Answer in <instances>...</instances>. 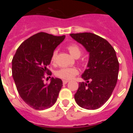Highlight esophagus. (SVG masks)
<instances>
[{"instance_id": "esophagus-1", "label": "esophagus", "mask_w": 133, "mask_h": 133, "mask_svg": "<svg viewBox=\"0 0 133 133\" xmlns=\"http://www.w3.org/2000/svg\"><path fill=\"white\" fill-rule=\"evenodd\" d=\"M68 82H69V81H66V80H64V81H63V83L64 84H66V83H67Z\"/></svg>"}]
</instances>
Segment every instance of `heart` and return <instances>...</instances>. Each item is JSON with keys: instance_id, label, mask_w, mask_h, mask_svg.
I'll list each match as a JSON object with an SVG mask.
<instances>
[{"instance_id": "b5f03b06", "label": "heart", "mask_w": 133, "mask_h": 133, "mask_svg": "<svg viewBox=\"0 0 133 133\" xmlns=\"http://www.w3.org/2000/svg\"><path fill=\"white\" fill-rule=\"evenodd\" d=\"M70 55L73 56L75 58H78L82 54V50L81 48L77 44H72L69 45L66 47ZM57 56V51L55 50L52 54L50 62L52 63H55ZM78 74V70L76 67H64L61 68L56 70L55 72V75L58 78L63 80H70L75 77Z\"/></svg>"}]
</instances>
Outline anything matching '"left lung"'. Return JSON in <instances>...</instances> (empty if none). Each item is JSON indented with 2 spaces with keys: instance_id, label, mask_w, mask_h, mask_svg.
Masks as SVG:
<instances>
[{
  "instance_id": "8db88e82",
  "label": "left lung",
  "mask_w": 133,
  "mask_h": 133,
  "mask_svg": "<svg viewBox=\"0 0 133 133\" xmlns=\"http://www.w3.org/2000/svg\"><path fill=\"white\" fill-rule=\"evenodd\" d=\"M70 35L89 52L88 69L82 75L87 83H79L75 101L81 107L95 110L109 100L117 84L119 63L116 52L107 40L93 33Z\"/></svg>"
}]
</instances>
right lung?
Masks as SVG:
<instances>
[{
    "label": "right lung",
    "instance_id": "obj_1",
    "mask_svg": "<svg viewBox=\"0 0 133 133\" xmlns=\"http://www.w3.org/2000/svg\"><path fill=\"white\" fill-rule=\"evenodd\" d=\"M65 36H54L41 32L24 41L12 61V72L21 98L36 110L49 109L56 103L63 81L52 78L44 84V74L51 75L48 66L56 46Z\"/></svg>",
    "mask_w": 133,
    "mask_h": 133
}]
</instances>
